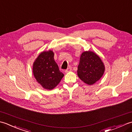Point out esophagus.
<instances>
[{
	"mask_svg": "<svg viewBox=\"0 0 132 132\" xmlns=\"http://www.w3.org/2000/svg\"><path fill=\"white\" fill-rule=\"evenodd\" d=\"M72 70V68L71 67H69V68L68 69H66V70H65V73H68V72H69V71H70L71 70Z\"/></svg>",
	"mask_w": 132,
	"mask_h": 132,
	"instance_id": "34e87169",
	"label": "esophagus"
}]
</instances>
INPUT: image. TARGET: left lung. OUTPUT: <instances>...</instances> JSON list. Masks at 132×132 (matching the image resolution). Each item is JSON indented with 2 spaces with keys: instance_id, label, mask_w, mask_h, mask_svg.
<instances>
[{
  "instance_id": "left-lung-1",
  "label": "left lung",
  "mask_w": 132,
  "mask_h": 132,
  "mask_svg": "<svg viewBox=\"0 0 132 132\" xmlns=\"http://www.w3.org/2000/svg\"><path fill=\"white\" fill-rule=\"evenodd\" d=\"M105 67L100 58L91 51L82 53L78 66V75L83 82L92 85L99 80L104 72Z\"/></svg>"
}]
</instances>
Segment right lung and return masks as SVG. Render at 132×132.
<instances>
[{
  "instance_id": "1",
  "label": "right lung",
  "mask_w": 132,
  "mask_h": 132,
  "mask_svg": "<svg viewBox=\"0 0 132 132\" xmlns=\"http://www.w3.org/2000/svg\"><path fill=\"white\" fill-rule=\"evenodd\" d=\"M52 50L43 52L33 63V72L38 83L46 89H52L57 86L64 76L54 59Z\"/></svg>"
}]
</instances>
